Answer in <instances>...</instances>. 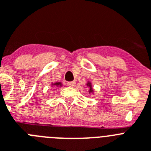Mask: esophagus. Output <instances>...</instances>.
<instances>
[{"instance_id":"34e87169","label":"esophagus","mask_w":151,"mask_h":151,"mask_svg":"<svg viewBox=\"0 0 151 151\" xmlns=\"http://www.w3.org/2000/svg\"><path fill=\"white\" fill-rule=\"evenodd\" d=\"M67 86L69 87H72V88H74L76 86V83L75 82H68V83H67Z\"/></svg>"}]
</instances>
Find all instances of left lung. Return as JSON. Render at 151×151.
Listing matches in <instances>:
<instances>
[{
	"label": "left lung",
	"instance_id": "1",
	"mask_svg": "<svg viewBox=\"0 0 151 151\" xmlns=\"http://www.w3.org/2000/svg\"><path fill=\"white\" fill-rule=\"evenodd\" d=\"M86 86H87V88L89 89V94H93V93H95V91H94V89H93V85H92V83H91L90 81H88V82H87Z\"/></svg>",
	"mask_w": 151,
	"mask_h": 151
}]
</instances>
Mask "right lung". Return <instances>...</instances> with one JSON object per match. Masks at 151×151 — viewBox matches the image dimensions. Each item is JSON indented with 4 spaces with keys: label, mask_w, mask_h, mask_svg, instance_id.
I'll return each mask as SVG.
<instances>
[{
    "label": "right lung",
    "mask_w": 151,
    "mask_h": 151,
    "mask_svg": "<svg viewBox=\"0 0 151 151\" xmlns=\"http://www.w3.org/2000/svg\"><path fill=\"white\" fill-rule=\"evenodd\" d=\"M51 85H52V86L60 88V87L62 86V83H61V82H56V83H52Z\"/></svg>",
    "instance_id": "right-lung-1"
}]
</instances>
